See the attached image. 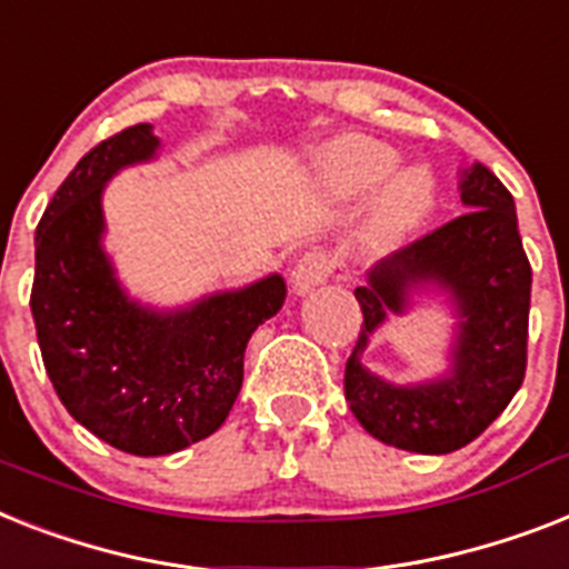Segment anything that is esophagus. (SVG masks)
<instances>
[{
	"mask_svg": "<svg viewBox=\"0 0 569 569\" xmlns=\"http://www.w3.org/2000/svg\"><path fill=\"white\" fill-rule=\"evenodd\" d=\"M332 274V257L327 251H309L298 260L292 271V283L295 292H312L316 286H321L327 277Z\"/></svg>",
	"mask_w": 569,
	"mask_h": 569,
	"instance_id": "esophagus-1",
	"label": "esophagus"
}]
</instances>
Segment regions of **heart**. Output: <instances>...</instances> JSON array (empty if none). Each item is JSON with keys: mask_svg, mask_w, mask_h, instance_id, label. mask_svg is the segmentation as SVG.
I'll return each mask as SVG.
<instances>
[{"mask_svg": "<svg viewBox=\"0 0 569 569\" xmlns=\"http://www.w3.org/2000/svg\"><path fill=\"white\" fill-rule=\"evenodd\" d=\"M397 154L377 140L365 137H345L332 142L327 151V174L341 192H365L377 187L386 174L395 169ZM432 204V183L423 172L409 169L400 172L382 192L380 207H377V237L395 239L406 230H412Z\"/></svg>", "mask_w": 569, "mask_h": 569, "instance_id": "1", "label": "heart"}]
</instances>
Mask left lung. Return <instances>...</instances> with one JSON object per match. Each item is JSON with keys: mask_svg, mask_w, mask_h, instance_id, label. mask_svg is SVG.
<instances>
[{"mask_svg": "<svg viewBox=\"0 0 569 569\" xmlns=\"http://www.w3.org/2000/svg\"><path fill=\"white\" fill-rule=\"evenodd\" d=\"M468 210L395 251L359 286L362 330L345 365V397L373 438L400 450L441 456L491 427L523 386L532 266L517 230L515 198L482 163L465 169ZM445 288L462 316L450 378L391 387L361 368L367 336L408 306L415 284Z\"/></svg>", "mask_w": 569, "mask_h": 569, "instance_id": "1", "label": "left lung"}]
</instances>
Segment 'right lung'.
Returning a JSON list of instances; mask_svg holds the SVG:
<instances>
[{"instance_id": "right-lung-1", "label": "right lung", "mask_w": 569, "mask_h": 569, "mask_svg": "<svg viewBox=\"0 0 569 569\" xmlns=\"http://www.w3.org/2000/svg\"><path fill=\"white\" fill-rule=\"evenodd\" d=\"M157 146L151 124L101 140L60 183L34 233L31 316L54 395L92 436L131 456H169L224 423L248 339L286 300L280 274L178 312L124 298L101 251V189Z\"/></svg>"}]
</instances>
